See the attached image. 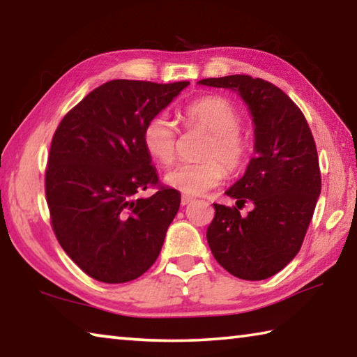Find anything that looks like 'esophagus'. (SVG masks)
I'll return each mask as SVG.
<instances>
[{
  "mask_svg": "<svg viewBox=\"0 0 357 357\" xmlns=\"http://www.w3.org/2000/svg\"><path fill=\"white\" fill-rule=\"evenodd\" d=\"M192 201H193V198L192 197H183V198H181V204H183V206H187V204H190L192 203Z\"/></svg>",
  "mask_w": 357,
  "mask_h": 357,
  "instance_id": "1",
  "label": "esophagus"
}]
</instances>
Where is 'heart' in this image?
<instances>
[{
  "label": "heart",
  "mask_w": 357,
  "mask_h": 357,
  "mask_svg": "<svg viewBox=\"0 0 357 357\" xmlns=\"http://www.w3.org/2000/svg\"><path fill=\"white\" fill-rule=\"evenodd\" d=\"M187 129L209 132L197 162H183L165 174V183L185 195H201L225 178L226 170L237 173L251 154V139L241 128L242 115L236 105L220 95H206L189 102L181 112ZM142 142L146 153L162 165L176 156L178 131L165 114L153 115L145 123Z\"/></svg>",
  "instance_id": "1"
}]
</instances>
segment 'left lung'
<instances>
[{
  "mask_svg": "<svg viewBox=\"0 0 357 357\" xmlns=\"http://www.w3.org/2000/svg\"><path fill=\"white\" fill-rule=\"evenodd\" d=\"M199 84L237 90L255 121V151L243 178L226 190L237 207L213 204L206 237L213 257L231 275L261 281L300 251L321 190L319 154L307 120L280 87L261 77L231 75ZM255 204L248 216L238 208Z\"/></svg>",
  "mask_w": 357,
  "mask_h": 357,
  "instance_id": "8db88e82",
  "label": "left lung"
}]
</instances>
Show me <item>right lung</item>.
<instances>
[{
	"label": "right lung",
	"mask_w": 357,
	"mask_h": 357,
	"mask_svg": "<svg viewBox=\"0 0 357 357\" xmlns=\"http://www.w3.org/2000/svg\"><path fill=\"white\" fill-rule=\"evenodd\" d=\"M189 84L109 81L56 129L45 170L51 228L96 281H132L156 262L181 195L160 184L142 131ZM150 186L157 189L150 199L137 197Z\"/></svg>",
	"instance_id": "add662e5"
}]
</instances>
